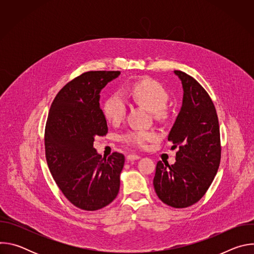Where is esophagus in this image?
Wrapping results in <instances>:
<instances>
[{
    "instance_id": "obj_1",
    "label": "esophagus",
    "mask_w": 254,
    "mask_h": 254,
    "mask_svg": "<svg viewBox=\"0 0 254 254\" xmlns=\"http://www.w3.org/2000/svg\"><path fill=\"white\" fill-rule=\"evenodd\" d=\"M140 157L135 155V154H129L127 157V161H134V160H138Z\"/></svg>"
}]
</instances>
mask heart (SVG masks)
Returning <instances> with one entry per match:
<instances>
[{"mask_svg": "<svg viewBox=\"0 0 254 254\" xmlns=\"http://www.w3.org/2000/svg\"><path fill=\"white\" fill-rule=\"evenodd\" d=\"M127 92L134 102L148 108L157 120L164 121L168 118L165 106L169 99V93L157 80L152 78L137 80L130 85ZM102 111L108 123L118 125L126 117L127 102L121 93H114L104 101ZM157 138L158 134L154 130L130 129L122 135L124 142L134 148L146 147L148 142Z\"/></svg>", "mask_w": 254, "mask_h": 254, "instance_id": "b5f03b06", "label": "heart"}]
</instances>
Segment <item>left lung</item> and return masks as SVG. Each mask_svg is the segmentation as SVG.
I'll list each match as a JSON object with an SVG mask.
<instances>
[{"instance_id":"obj_1","label":"left lung","mask_w":254,"mask_h":254,"mask_svg":"<svg viewBox=\"0 0 254 254\" xmlns=\"http://www.w3.org/2000/svg\"><path fill=\"white\" fill-rule=\"evenodd\" d=\"M183 86V103L168 136L178 148L176 163L158 162L154 188L162 202L174 208L197 203L207 192L221 159L220 129L214 103L192 76L175 70Z\"/></svg>"}]
</instances>
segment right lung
I'll use <instances>...</instances> for the list:
<instances>
[{
  "label": "right lung",
  "instance_id": "add662e5",
  "mask_svg": "<svg viewBox=\"0 0 254 254\" xmlns=\"http://www.w3.org/2000/svg\"><path fill=\"white\" fill-rule=\"evenodd\" d=\"M120 71H88L68 82L55 96L45 127V155L63 195L79 209L95 211L111 204L120 191L125 156L107 159L93 148L107 133L99 106L101 89Z\"/></svg>",
  "mask_w": 254,
  "mask_h": 254
}]
</instances>
